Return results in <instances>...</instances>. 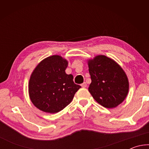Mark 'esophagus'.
I'll return each instance as SVG.
<instances>
[{"label": "esophagus", "instance_id": "1", "mask_svg": "<svg viewBox=\"0 0 149 149\" xmlns=\"http://www.w3.org/2000/svg\"><path fill=\"white\" fill-rule=\"evenodd\" d=\"M81 85V87H84V88H85V87H87V84H86V82H84V83H83V84Z\"/></svg>", "mask_w": 149, "mask_h": 149}]
</instances>
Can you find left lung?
Masks as SVG:
<instances>
[{"mask_svg":"<svg viewBox=\"0 0 149 149\" xmlns=\"http://www.w3.org/2000/svg\"><path fill=\"white\" fill-rule=\"evenodd\" d=\"M88 65L91 79L89 91L94 99L107 108L121 104L129 90L127 75L122 68L103 55L89 60Z\"/></svg>","mask_w":149,"mask_h":149,"instance_id":"obj_1","label":"left lung"}]
</instances>
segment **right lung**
<instances>
[{"label": "right lung", "instance_id": "1", "mask_svg": "<svg viewBox=\"0 0 149 149\" xmlns=\"http://www.w3.org/2000/svg\"><path fill=\"white\" fill-rule=\"evenodd\" d=\"M68 61L58 55L48 57L39 63L29 82L30 99L43 112H58L72 102L81 87L74 84L73 75L65 74Z\"/></svg>", "mask_w": 149, "mask_h": 149}]
</instances>
